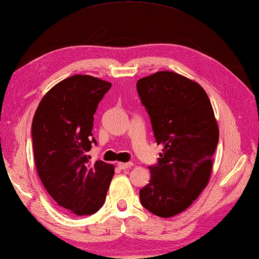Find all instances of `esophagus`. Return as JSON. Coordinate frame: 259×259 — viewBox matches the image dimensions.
<instances>
[{
  "instance_id": "34e87169",
  "label": "esophagus",
  "mask_w": 259,
  "mask_h": 259,
  "mask_svg": "<svg viewBox=\"0 0 259 259\" xmlns=\"http://www.w3.org/2000/svg\"><path fill=\"white\" fill-rule=\"evenodd\" d=\"M133 166L132 162H118V167L120 169H128Z\"/></svg>"
}]
</instances>
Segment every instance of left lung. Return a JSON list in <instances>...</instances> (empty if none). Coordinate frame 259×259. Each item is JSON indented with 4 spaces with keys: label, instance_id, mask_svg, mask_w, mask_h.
I'll list each match as a JSON object with an SVG mask.
<instances>
[{
    "label": "left lung",
    "instance_id": "left-lung-1",
    "mask_svg": "<svg viewBox=\"0 0 259 259\" xmlns=\"http://www.w3.org/2000/svg\"><path fill=\"white\" fill-rule=\"evenodd\" d=\"M162 153L150 166L151 179L140 190L145 208L161 218L182 213L207 186L219 128L206 92L196 81L162 70L137 83Z\"/></svg>",
    "mask_w": 259,
    "mask_h": 259
}]
</instances>
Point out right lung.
<instances>
[{
    "label": "right lung",
    "mask_w": 259,
    "mask_h": 259,
    "mask_svg": "<svg viewBox=\"0 0 259 259\" xmlns=\"http://www.w3.org/2000/svg\"><path fill=\"white\" fill-rule=\"evenodd\" d=\"M112 83L91 75H73L52 87L38 104L31 123L34 162L45 189L73 214L91 215L104 205L114 166L87 152L94 113Z\"/></svg>",
    "instance_id": "1"
}]
</instances>
